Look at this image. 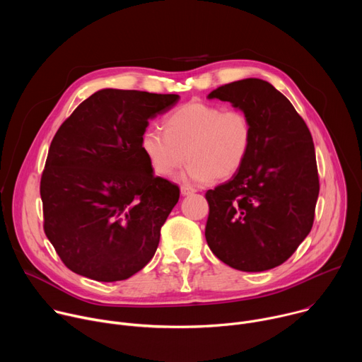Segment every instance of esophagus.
Here are the masks:
<instances>
[{"label":"esophagus","instance_id":"obj_1","mask_svg":"<svg viewBox=\"0 0 362 362\" xmlns=\"http://www.w3.org/2000/svg\"><path fill=\"white\" fill-rule=\"evenodd\" d=\"M194 192H196L194 189L187 187V186H182V187H180V193H182V196H189V194H193Z\"/></svg>","mask_w":362,"mask_h":362}]
</instances>
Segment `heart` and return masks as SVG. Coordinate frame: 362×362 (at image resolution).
I'll use <instances>...</instances> for the list:
<instances>
[{"mask_svg":"<svg viewBox=\"0 0 362 362\" xmlns=\"http://www.w3.org/2000/svg\"><path fill=\"white\" fill-rule=\"evenodd\" d=\"M163 132L147 129L140 147L151 170L169 177L186 162L182 179L187 183L208 185L233 177L245 165L253 127L240 110H225L211 103H187L169 113Z\"/></svg>","mask_w":362,"mask_h":362,"instance_id":"obj_1","label":"heart"}]
</instances>
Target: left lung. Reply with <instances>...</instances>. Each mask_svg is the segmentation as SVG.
Masks as SVG:
<instances>
[{
	"mask_svg": "<svg viewBox=\"0 0 362 362\" xmlns=\"http://www.w3.org/2000/svg\"><path fill=\"white\" fill-rule=\"evenodd\" d=\"M208 98L229 101L247 115L253 141L242 169L206 192V242L233 269H272L313 229L320 193L313 136L291 101L265 80L233 81Z\"/></svg>",
	"mask_w": 362,
	"mask_h": 362,
	"instance_id": "8db88e82",
	"label": "left lung"
}]
</instances>
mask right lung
I'll return each instance as SVG.
<instances>
[{
	"instance_id": "obj_1",
	"label": "right lung",
	"mask_w": 362,
	"mask_h": 362,
	"mask_svg": "<svg viewBox=\"0 0 362 362\" xmlns=\"http://www.w3.org/2000/svg\"><path fill=\"white\" fill-rule=\"evenodd\" d=\"M179 98L103 88L57 130L40 194L44 232L73 272L100 282L123 281L156 252L179 187L154 176L140 139L148 120Z\"/></svg>"
}]
</instances>
